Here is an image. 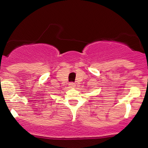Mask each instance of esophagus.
<instances>
[{"label":"esophagus","mask_w":148,"mask_h":148,"mask_svg":"<svg viewBox=\"0 0 148 148\" xmlns=\"http://www.w3.org/2000/svg\"><path fill=\"white\" fill-rule=\"evenodd\" d=\"M69 87H70V88H74L76 86V85H75V84H74V83L72 82V83H70V84H69Z\"/></svg>","instance_id":"34e87169"}]
</instances>
